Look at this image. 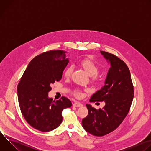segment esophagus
Masks as SVG:
<instances>
[{
  "mask_svg": "<svg viewBox=\"0 0 151 151\" xmlns=\"http://www.w3.org/2000/svg\"><path fill=\"white\" fill-rule=\"evenodd\" d=\"M73 106H75V107H82L83 105H82V103H79V102H75V103H73Z\"/></svg>",
  "mask_w": 151,
  "mask_h": 151,
  "instance_id": "34e87169",
  "label": "esophagus"
}]
</instances>
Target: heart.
I'll use <instances>...</instances> for the list:
<instances>
[{
    "instance_id": "heart-1",
    "label": "heart",
    "mask_w": 151,
    "mask_h": 151,
    "mask_svg": "<svg viewBox=\"0 0 151 151\" xmlns=\"http://www.w3.org/2000/svg\"><path fill=\"white\" fill-rule=\"evenodd\" d=\"M81 66L83 69V70L87 72V73L91 76L93 81H97L99 78V76L97 74L99 71V66L97 63L93 61L91 58H85L81 61ZM73 71V67L72 66H69L67 67L64 72V75L66 78H69L71 76ZM74 95L77 97H79L81 96V93L76 90L74 91Z\"/></svg>"
}]
</instances>
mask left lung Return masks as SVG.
<instances>
[{"label":"left lung","instance_id":"1","mask_svg":"<svg viewBox=\"0 0 151 151\" xmlns=\"http://www.w3.org/2000/svg\"><path fill=\"white\" fill-rule=\"evenodd\" d=\"M111 64L103 87L94 93L90 102L104 101L103 109L97 110L87 104L88 115L82 121V127L89 133L103 136L115 130L130 111L134 97L131 75L127 64L116 55L100 51Z\"/></svg>","mask_w":151,"mask_h":151}]
</instances>
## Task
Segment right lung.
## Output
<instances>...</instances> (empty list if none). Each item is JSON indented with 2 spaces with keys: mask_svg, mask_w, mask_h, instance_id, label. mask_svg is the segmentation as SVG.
Wrapping results in <instances>:
<instances>
[{
  "mask_svg": "<svg viewBox=\"0 0 151 151\" xmlns=\"http://www.w3.org/2000/svg\"><path fill=\"white\" fill-rule=\"evenodd\" d=\"M69 63L66 52L50 51L35 57L29 63L17 87L20 109L26 121L43 132L52 131L62 122V111L72 106L62 97L55 101L48 97L51 85L59 81Z\"/></svg>",
  "mask_w": 151,
  "mask_h": 151,
  "instance_id": "right-lung-1",
  "label": "right lung"
}]
</instances>
